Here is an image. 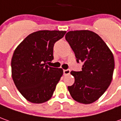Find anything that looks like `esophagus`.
I'll list each match as a JSON object with an SVG mask.
<instances>
[{
  "mask_svg": "<svg viewBox=\"0 0 121 121\" xmlns=\"http://www.w3.org/2000/svg\"><path fill=\"white\" fill-rule=\"evenodd\" d=\"M70 70L69 69H67V70H63V74L64 75H69L70 74Z\"/></svg>",
  "mask_w": 121,
  "mask_h": 121,
  "instance_id": "esophagus-1",
  "label": "esophagus"
}]
</instances>
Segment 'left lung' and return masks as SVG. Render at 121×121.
<instances>
[{"instance_id":"left-lung-1","label":"left lung","mask_w":121,"mask_h":121,"mask_svg":"<svg viewBox=\"0 0 121 121\" xmlns=\"http://www.w3.org/2000/svg\"><path fill=\"white\" fill-rule=\"evenodd\" d=\"M65 39L83 63L82 71H71L74 83L68 86L72 98L89 104L97 100L112 82L115 67L113 53L101 37L90 30L69 31Z\"/></svg>"}]
</instances>
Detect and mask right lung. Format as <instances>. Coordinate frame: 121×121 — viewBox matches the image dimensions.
Returning <instances> with one entry per match:
<instances>
[{
    "label": "right lung",
    "instance_id": "1",
    "mask_svg": "<svg viewBox=\"0 0 121 121\" xmlns=\"http://www.w3.org/2000/svg\"><path fill=\"white\" fill-rule=\"evenodd\" d=\"M65 33L39 30L28 35L15 48L11 63L12 78L28 101L41 104L51 99L63 71L47 63L54 59V45Z\"/></svg>",
    "mask_w": 121,
    "mask_h": 121
}]
</instances>
